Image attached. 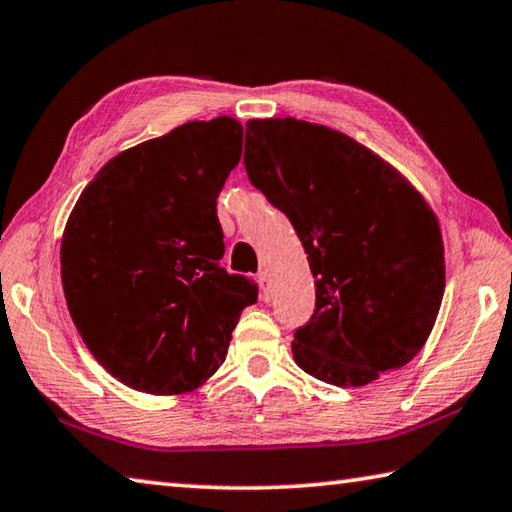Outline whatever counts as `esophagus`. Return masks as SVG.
<instances>
[{"instance_id":"obj_1","label":"esophagus","mask_w":512,"mask_h":512,"mask_svg":"<svg viewBox=\"0 0 512 512\" xmlns=\"http://www.w3.org/2000/svg\"><path fill=\"white\" fill-rule=\"evenodd\" d=\"M257 282H259V298H262L264 302H271V298H273L271 275H268L266 271H262V273L257 275Z\"/></svg>"}]
</instances>
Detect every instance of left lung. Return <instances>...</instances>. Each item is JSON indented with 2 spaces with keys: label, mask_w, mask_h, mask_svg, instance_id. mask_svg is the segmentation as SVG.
Wrapping results in <instances>:
<instances>
[{
  "label": "left lung",
  "mask_w": 512,
  "mask_h": 512,
  "mask_svg": "<svg viewBox=\"0 0 512 512\" xmlns=\"http://www.w3.org/2000/svg\"><path fill=\"white\" fill-rule=\"evenodd\" d=\"M244 164L316 277V311L291 343L298 366L343 388L406 366L445 293L440 223L418 189L368 146L296 117L250 119Z\"/></svg>",
  "instance_id": "obj_1"
}]
</instances>
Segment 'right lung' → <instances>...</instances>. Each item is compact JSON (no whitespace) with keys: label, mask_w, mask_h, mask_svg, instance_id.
Instances as JSON below:
<instances>
[{"label":"right lung","mask_w":512,"mask_h":512,"mask_svg":"<svg viewBox=\"0 0 512 512\" xmlns=\"http://www.w3.org/2000/svg\"><path fill=\"white\" fill-rule=\"evenodd\" d=\"M232 117L187 121L108 160L60 244L67 309L121 384L151 395L203 386L257 284L221 268L216 198L241 160Z\"/></svg>","instance_id":"1"}]
</instances>
